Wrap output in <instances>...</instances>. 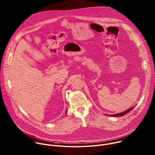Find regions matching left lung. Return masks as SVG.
Listing matches in <instances>:
<instances>
[{
  "instance_id": "1",
  "label": "left lung",
  "mask_w": 155,
  "mask_h": 155,
  "mask_svg": "<svg viewBox=\"0 0 155 155\" xmlns=\"http://www.w3.org/2000/svg\"><path fill=\"white\" fill-rule=\"evenodd\" d=\"M134 107L135 106H134V107H132L131 108H129V109H128L127 110H125L124 112H121V113H119V114H114V115H109V116H110V117H123V116H124V115H126L127 113H128L129 112H130L131 110H132L134 108Z\"/></svg>"
}]
</instances>
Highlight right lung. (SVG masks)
Segmentation results:
<instances>
[{"mask_svg":"<svg viewBox=\"0 0 155 155\" xmlns=\"http://www.w3.org/2000/svg\"><path fill=\"white\" fill-rule=\"evenodd\" d=\"M66 113H67V110H66Z\"/></svg>","mask_w":155,"mask_h":155,"instance_id":"obj_1","label":"right lung"}]
</instances>
